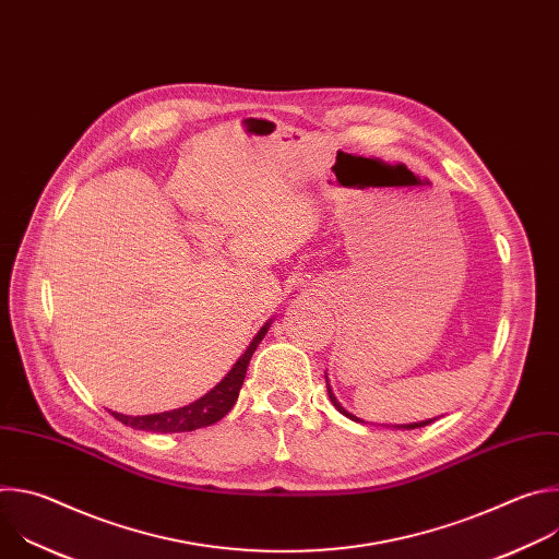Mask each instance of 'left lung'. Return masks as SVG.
<instances>
[{
	"label": "left lung",
	"instance_id": "1",
	"mask_svg": "<svg viewBox=\"0 0 559 559\" xmlns=\"http://www.w3.org/2000/svg\"><path fill=\"white\" fill-rule=\"evenodd\" d=\"M325 378H328V376H325ZM328 393H330V401H332V403H334V407H336V409H338V412H341V414H343V416H347V418H352V420H354V423H362V420H360V418H356V416H352V414H349V412H347V409H345V407H343V405H341V403H338V401H336V395H334V393H332V386H330V380H328ZM433 420H436V418H433ZM433 420H423V423H412V425H401V427H397V429H420V427H427V425H431V423H433Z\"/></svg>",
	"mask_w": 559,
	"mask_h": 559
}]
</instances>
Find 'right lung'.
I'll return each instance as SVG.
<instances>
[{
    "instance_id": "right-lung-1",
    "label": "right lung",
    "mask_w": 559,
    "mask_h": 559,
    "mask_svg": "<svg viewBox=\"0 0 559 559\" xmlns=\"http://www.w3.org/2000/svg\"><path fill=\"white\" fill-rule=\"evenodd\" d=\"M270 325H272V321H267L261 328V332L254 336V341L250 343L246 354L236 360V365L227 371V376L212 391H207L203 397H199V401H194L181 409H173V412H164V414L123 416V414L112 412V416L119 423H123L126 427H132L139 431H152V433H181V431H194V429L210 427V425L218 423L234 407L238 391H241V386H243L252 354L257 352L259 343L267 334Z\"/></svg>"
}]
</instances>
